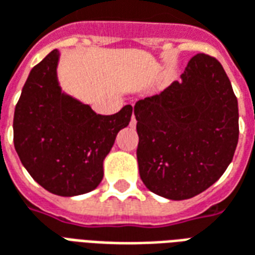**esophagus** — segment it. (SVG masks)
<instances>
[{
    "label": "esophagus",
    "instance_id": "esophagus-1",
    "mask_svg": "<svg viewBox=\"0 0 255 255\" xmlns=\"http://www.w3.org/2000/svg\"><path fill=\"white\" fill-rule=\"evenodd\" d=\"M131 125H136V119H133V121H131Z\"/></svg>",
    "mask_w": 255,
    "mask_h": 255
}]
</instances>
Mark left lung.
<instances>
[{"mask_svg": "<svg viewBox=\"0 0 255 255\" xmlns=\"http://www.w3.org/2000/svg\"><path fill=\"white\" fill-rule=\"evenodd\" d=\"M137 162L142 182L166 199L203 192L223 176L239 138L238 99L221 63L189 60L181 82L138 100Z\"/></svg>", "mask_w": 255, "mask_h": 255, "instance_id": "obj_1", "label": "left lung"}]
</instances>
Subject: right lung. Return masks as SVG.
Instances as JSON below:
<instances>
[{
	"mask_svg": "<svg viewBox=\"0 0 255 255\" xmlns=\"http://www.w3.org/2000/svg\"><path fill=\"white\" fill-rule=\"evenodd\" d=\"M59 57V50H52L30 71L15 108L13 144L41 187L75 196L100 184L104 158L118 131L130 122L133 107L100 115L61 92L56 73Z\"/></svg>",
	"mask_w": 255,
	"mask_h": 255,
	"instance_id": "right-lung-1",
	"label": "right lung"
}]
</instances>
